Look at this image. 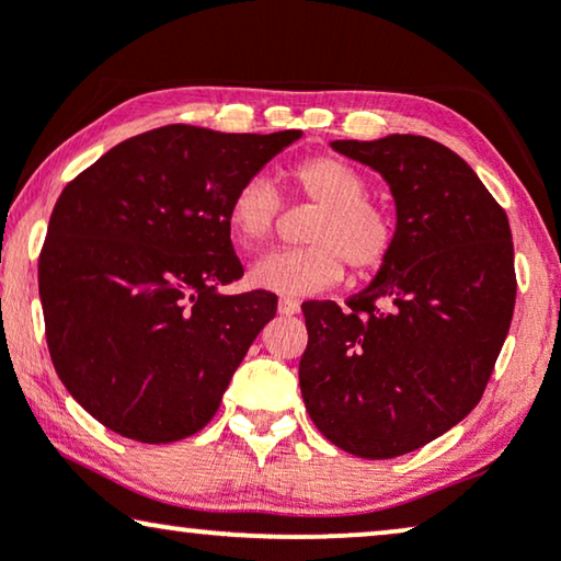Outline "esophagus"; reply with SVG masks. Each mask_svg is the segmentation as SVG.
I'll list each match as a JSON object with an SVG mask.
<instances>
[{"label":"esophagus","mask_w":561,"mask_h":561,"mask_svg":"<svg viewBox=\"0 0 561 561\" xmlns=\"http://www.w3.org/2000/svg\"><path fill=\"white\" fill-rule=\"evenodd\" d=\"M278 311L283 313V317H296V313L301 311V306H298L296 298H280Z\"/></svg>","instance_id":"esophagus-1"}]
</instances>
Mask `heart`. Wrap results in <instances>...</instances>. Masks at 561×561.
<instances>
[{
  "label": "heart",
  "mask_w": 561,
  "mask_h": 561,
  "mask_svg": "<svg viewBox=\"0 0 561 561\" xmlns=\"http://www.w3.org/2000/svg\"><path fill=\"white\" fill-rule=\"evenodd\" d=\"M298 194L319 206L309 227V248L275 250L250 267L255 288L280 296H313L344 278V263L365 278L386 265L396 244V227L382 206L367 198L363 173L334 156L306 158L294 171ZM283 198L263 173L244 179L229 198L227 221L234 240L257 248L275 232Z\"/></svg>",
  "instance_id": "obj_1"
}]
</instances>
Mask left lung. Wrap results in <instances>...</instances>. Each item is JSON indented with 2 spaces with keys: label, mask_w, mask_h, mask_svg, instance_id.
Returning a JSON list of instances; mask_svg holds the SVG:
<instances>
[{
  "label": "left lung",
  "mask_w": 561,
  "mask_h": 561,
  "mask_svg": "<svg viewBox=\"0 0 561 561\" xmlns=\"http://www.w3.org/2000/svg\"><path fill=\"white\" fill-rule=\"evenodd\" d=\"M396 202V244L347 306L306 301V411L336 447L390 459L480 403L516 306L505 211L457 152L421 135L334 140Z\"/></svg>",
  "instance_id": "left-lung-1"
}]
</instances>
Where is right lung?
<instances>
[{
	"instance_id": "add662e5",
	"label": "right lung",
	"mask_w": 561,
	"mask_h": 561,
	"mask_svg": "<svg viewBox=\"0 0 561 561\" xmlns=\"http://www.w3.org/2000/svg\"><path fill=\"white\" fill-rule=\"evenodd\" d=\"M298 137L158 127L58 196L37 263L45 340L60 382L99 424L168 444L217 413L278 309L267 290H219L242 278L229 198Z\"/></svg>"
}]
</instances>
